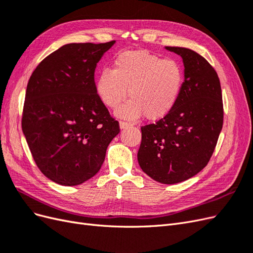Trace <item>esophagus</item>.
<instances>
[{"label":"esophagus","mask_w":253,"mask_h":253,"mask_svg":"<svg viewBox=\"0 0 253 253\" xmlns=\"http://www.w3.org/2000/svg\"><path fill=\"white\" fill-rule=\"evenodd\" d=\"M132 126V125L128 124V122H125V121H120V122H119V126H120L121 129L126 128V127H128V126Z\"/></svg>","instance_id":"obj_1"}]
</instances>
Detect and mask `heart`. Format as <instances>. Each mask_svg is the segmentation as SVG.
Here are the masks:
<instances>
[{"label": "heart", "instance_id": "1", "mask_svg": "<svg viewBox=\"0 0 253 253\" xmlns=\"http://www.w3.org/2000/svg\"><path fill=\"white\" fill-rule=\"evenodd\" d=\"M185 82L181 64L163 59L147 49L127 50L115 58L113 70L104 68L95 80L97 96L110 109H117L119 118L151 121L165 118L177 104ZM129 91L127 92V90Z\"/></svg>", "mask_w": 253, "mask_h": 253}]
</instances>
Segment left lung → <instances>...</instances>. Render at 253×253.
Wrapping results in <instances>:
<instances>
[{
	"mask_svg": "<svg viewBox=\"0 0 253 253\" xmlns=\"http://www.w3.org/2000/svg\"><path fill=\"white\" fill-rule=\"evenodd\" d=\"M181 57L185 82L173 111L156 124L141 127L137 154L152 179L172 185L201 172L210 160L223 127V98L218 76L192 49L166 46Z\"/></svg>",
	"mask_w": 253,
	"mask_h": 253,
	"instance_id": "obj_1",
	"label": "left lung"
}]
</instances>
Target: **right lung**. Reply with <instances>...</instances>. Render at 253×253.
<instances>
[{
  "label": "right lung",
  "mask_w": 253,
  "mask_h": 253,
  "mask_svg": "<svg viewBox=\"0 0 253 253\" xmlns=\"http://www.w3.org/2000/svg\"><path fill=\"white\" fill-rule=\"evenodd\" d=\"M114 44H65L29 78L22 131L38 168L58 185H81L96 175L120 132L94 80L97 63Z\"/></svg>",
  "instance_id": "1"
}]
</instances>
